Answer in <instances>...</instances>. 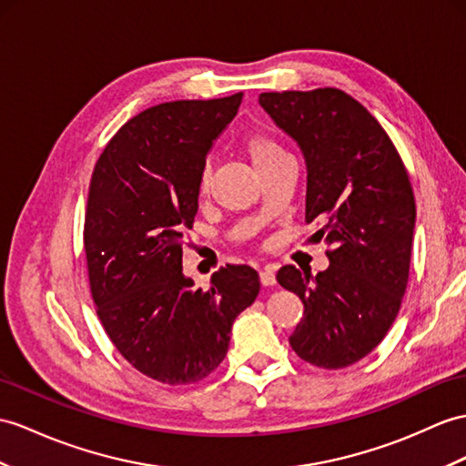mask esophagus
Listing matches in <instances>:
<instances>
[{"label": "esophagus", "instance_id": "34e87169", "mask_svg": "<svg viewBox=\"0 0 466 466\" xmlns=\"http://www.w3.org/2000/svg\"><path fill=\"white\" fill-rule=\"evenodd\" d=\"M258 280H260V285H263V287H272V285H275V282H277L275 268L265 267L263 270L258 272Z\"/></svg>", "mask_w": 466, "mask_h": 466}]
</instances>
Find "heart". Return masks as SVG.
<instances>
[{
    "instance_id": "b5f03b06",
    "label": "heart",
    "mask_w": 466,
    "mask_h": 466,
    "mask_svg": "<svg viewBox=\"0 0 466 466\" xmlns=\"http://www.w3.org/2000/svg\"><path fill=\"white\" fill-rule=\"evenodd\" d=\"M241 150L248 157V162L255 166L257 172H260V169L270 166V164L279 162L280 157H287V154L282 152V147L265 132L245 134L241 140ZM209 184H211V167L206 166L201 169V176H199L201 194H208Z\"/></svg>"
}]
</instances>
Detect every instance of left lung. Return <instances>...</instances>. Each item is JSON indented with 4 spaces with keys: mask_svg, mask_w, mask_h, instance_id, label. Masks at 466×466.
<instances>
[{
    "mask_svg": "<svg viewBox=\"0 0 466 466\" xmlns=\"http://www.w3.org/2000/svg\"><path fill=\"white\" fill-rule=\"evenodd\" d=\"M306 167V221H322L330 267L312 277L287 265L282 289L304 316L290 346L312 366L338 370L368 356L391 328L410 279L415 198L381 124L338 88L258 95Z\"/></svg>",
    "mask_w": 466,
    "mask_h": 466,
    "instance_id": "obj_1",
    "label": "left lung"
}]
</instances>
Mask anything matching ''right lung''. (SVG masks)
Instances as JSON below:
<instances>
[{
  "label": "right lung",
  "instance_id": "obj_1",
  "mask_svg": "<svg viewBox=\"0 0 466 466\" xmlns=\"http://www.w3.org/2000/svg\"><path fill=\"white\" fill-rule=\"evenodd\" d=\"M241 98L176 100L140 112L106 144L90 179L85 251L96 314L120 354L162 383L208 378L260 289L247 265L213 272L208 289L181 267L201 169Z\"/></svg>",
  "mask_w": 466,
  "mask_h": 466
}]
</instances>
